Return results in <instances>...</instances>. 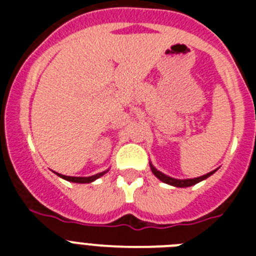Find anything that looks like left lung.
<instances>
[{"mask_svg":"<svg viewBox=\"0 0 256 256\" xmlns=\"http://www.w3.org/2000/svg\"><path fill=\"white\" fill-rule=\"evenodd\" d=\"M150 168H151V172L154 173V176H155L156 178H159L162 182L166 183V184H170V186H174V187H180V188L194 186V184H196V183H198V182H201V180H206V178H209L212 174H214L216 172V170L204 174V176H201V177L187 178V180H177V178L169 177V176H166V174H164V173H162L160 170H158V169H156L155 166L151 164V162H150Z\"/></svg>","mask_w":256,"mask_h":256,"instance_id":"obj_1","label":"left lung"}]
</instances>
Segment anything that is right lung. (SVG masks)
I'll list each match as a JSON object with an SVG mask.
<instances>
[{
    "instance_id": "add662e5",
    "label": "right lung",
    "mask_w": 256,
    "mask_h": 256,
    "mask_svg": "<svg viewBox=\"0 0 256 256\" xmlns=\"http://www.w3.org/2000/svg\"><path fill=\"white\" fill-rule=\"evenodd\" d=\"M108 172V170L101 172V173L94 174V176H91V177H70V176H62V174H60V173H56V174H58V177L62 178V180H69V182H73V183H91V182H94V180H98L100 177H102L104 174H106Z\"/></svg>"
}]
</instances>
